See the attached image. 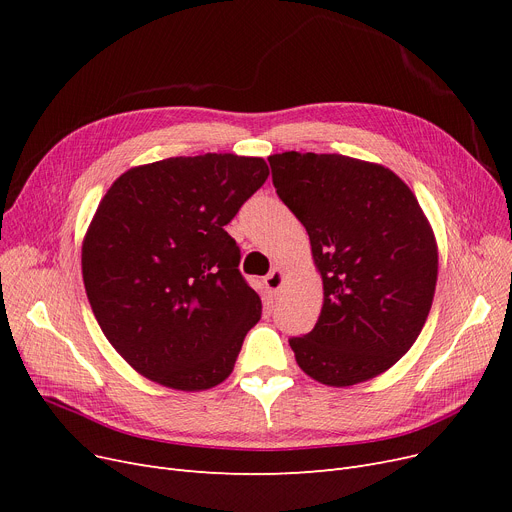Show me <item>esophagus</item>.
Returning a JSON list of instances; mask_svg holds the SVG:
<instances>
[{
	"label": "esophagus",
	"instance_id": "1",
	"mask_svg": "<svg viewBox=\"0 0 512 512\" xmlns=\"http://www.w3.org/2000/svg\"><path fill=\"white\" fill-rule=\"evenodd\" d=\"M282 284H284V272L278 270V267L265 276V286H267V290L274 292V294L282 288Z\"/></svg>",
	"mask_w": 512,
	"mask_h": 512
}]
</instances>
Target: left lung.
Returning a JSON list of instances; mask_svg holds the SVG:
<instances>
[{
	"instance_id": "obj_1",
	"label": "left lung",
	"mask_w": 512,
	"mask_h": 512,
	"mask_svg": "<svg viewBox=\"0 0 512 512\" xmlns=\"http://www.w3.org/2000/svg\"><path fill=\"white\" fill-rule=\"evenodd\" d=\"M278 197L305 226L324 282L315 328L290 338L299 367L326 386L390 369L423 330L438 280L436 238L392 170L338 153L267 157Z\"/></svg>"
}]
</instances>
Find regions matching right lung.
Returning a JSON list of instances; mask_svg holds the SVG:
<instances>
[{
    "label": "right lung",
    "mask_w": 512,
    "mask_h": 512,
    "mask_svg": "<svg viewBox=\"0 0 512 512\" xmlns=\"http://www.w3.org/2000/svg\"><path fill=\"white\" fill-rule=\"evenodd\" d=\"M270 176L261 157H168L124 172L83 240V280L105 338L145 378L222 384L261 317L224 230Z\"/></svg>",
    "instance_id": "right-lung-1"
}]
</instances>
